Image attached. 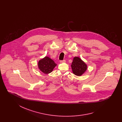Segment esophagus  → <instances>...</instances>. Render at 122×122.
<instances>
[{
    "label": "esophagus",
    "mask_w": 122,
    "mask_h": 122,
    "mask_svg": "<svg viewBox=\"0 0 122 122\" xmlns=\"http://www.w3.org/2000/svg\"><path fill=\"white\" fill-rule=\"evenodd\" d=\"M60 62L61 63H65V62H66V61H65V60H60Z\"/></svg>",
    "instance_id": "1"
}]
</instances>
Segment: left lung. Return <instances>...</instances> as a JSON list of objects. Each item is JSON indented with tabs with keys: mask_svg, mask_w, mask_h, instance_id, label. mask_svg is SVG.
I'll return each mask as SVG.
<instances>
[{
	"mask_svg": "<svg viewBox=\"0 0 122 122\" xmlns=\"http://www.w3.org/2000/svg\"><path fill=\"white\" fill-rule=\"evenodd\" d=\"M71 66L73 73L77 76H81L87 70V65L78 57L74 58Z\"/></svg>",
	"mask_w": 122,
	"mask_h": 122,
	"instance_id": "8db88e82",
	"label": "left lung"
}]
</instances>
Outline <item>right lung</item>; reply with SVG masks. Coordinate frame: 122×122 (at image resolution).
<instances>
[{
	"label": "right lung",
	"mask_w": 122,
	"mask_h": 122,
	"mask_svg": "<svg viewBox=\"0 0 122 122\" xmlns=\"http://www.w3.org/2000/svg\"><path fill=\"white\" fill-rule=\"evenodd\" d=\"M57 65L54 61L48 57H45L39 61L38 68L42 72L48 74L52 72L54 67Z\"/></svg>",
	"instance_id": "1"
}]
</instances>
